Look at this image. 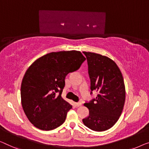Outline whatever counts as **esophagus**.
Here are the masks:
<instances>
[{
    "label": "esophagus",
    "mask_w": 149,
    "mask_h": 149,
    "mask_svg": "<svg viewBox=\"0 0 149 149\" xmlns=\"http://www.w3.org/2000/svg\"><path fill=\"white\" fill-rule=\"evenodd\" d=\"M75 104V106H76V107H79V106H81V102H76Z\"/></svg>",
    "instance_id": "34e87169"
}]
</instances>
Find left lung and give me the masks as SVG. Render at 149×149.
Masks as SVG:
<instances>
[{"mask_svg":"<svg viewBox=\"0 0 149 149\" xmlns=\"http://www.w3.org/2000/svg\"><path fill=\"white\" fill-rule=\"evenodd\" d=\"M83 53L88 61L90 94L95 90L98 94L84 104L89 116L82 121L91 130L104 131L116 124L123 112L126 96L124 79L116 63L109 57L92 52Z\"/></svg>","mask_w":149,"mask_h":149,"instance_id":"8db88e82","label":"left lung"}]
</instances>
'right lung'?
Instances as JSON below:
<instances>
[{"label": "right lung", "instance_id": "1", "mask_svg": "<svg viewBox=\"0 0 149 149\" xmlns=\"http://www.w3.org/2000/svg\"><path fill=\"white\" fill-rule=\"evenodd\" d=\"M85 60L77 51L52 52L37 59L28 68L22 80L21 104L35 127L51 130L65 122L72 108L61 97L65 78L69 73L78 70Z\"/></svg>", "mask_w": 149, "mask_h": 149}]
</instances>
